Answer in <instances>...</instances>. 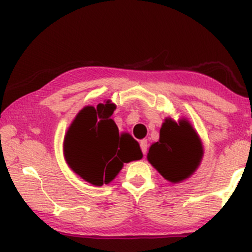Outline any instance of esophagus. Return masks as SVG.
Here are the masks:
<instances>
[{
  "instance_id": "esophagus-1",
  "label": "esophagus",
  "mask_w": 252,
  "mask_h": 252,
  "mask_svg": "<svg viewBox=\"0 0 252 252\" xmlns=\"http://www.w3.org/2000/svg\"><path fill=\"white\" fill-rule=\"evenodd\" d=\"M140 147H141V150H142L143 155H146L147 154V150H148V142H147V140L141 141Z\"/></svg>"
}]
</instances>
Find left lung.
Masks as SVG:
<instances>
[{
    "mask_svg": "<svg viewBox=\"0 0 252 252\" xmlns=\"http://www.w3.org/2000/svg\"><path fill=\"white\" fill-rule=\"evenodd\" d=\"M148 161L164 179L179 182L198 168L202 158L200 138L187 121L179 123L166 120L160 130V140L152 144Z\"/></svg>",
    "mask_w": 252,
    "mask_h": 252,
    "instance_id": "1",
    "label": "left lung"
}]
</instances>
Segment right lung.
Segmentation results:
<instances>
[{"mask_svg":"<svg viewBox=\"0 0 252 252\" xmlns=\"http://www.w3.org/2000/svg\"><path fill=\"white\" fill-rule=\"evenodd\" d=\"M115 104L86 106L65 136L63 152L68 166L85 181L102 186L114 180L124 162L142 158L140 146L129 134L120 135L111 118Z\"/></svg>","mask_w":252,"mask_h":252,"instance_id":"right-lung-1","label":"right lung"}]
</instances>
